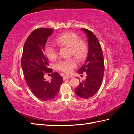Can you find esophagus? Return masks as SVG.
<instances>
[{"label": "esophagus", "instance_id": "obj_1", "mask_svg": "<svg viewBox=\"0 0 134 134\" xmlns=\"http://www.w3.org/2000/svg\"><path fill=\"white\" fill-rule=\"evenodd\" d=\"M70 78H72V76L71 75H65V76H63V79L64 80H66Z\"/></svg>", "mask_w": 134, "mask_h": 134}]
</instances>
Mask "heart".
I'll use <instances>...</instances> for the list:
<instances>
[{"instance_id": "1", "label": "heart", "mask_w": 134, "mask_h": 134, "mask_svg": "<svg viewBox=\"0 0 134 134\" xmlns=\"http://www.w3.org/2000/svg\"><path fill=\"white\" fill-rule=\"evenodd\" d=\"M55 42L59 46L69 47L70 54L80 60H83L87 55L88 47L86 43L79 40L78 36L72 32H66L60 35L55 39ZM44 52L48 59L52 61L55 60L58 56L56 48L49 44H47L44 47ZM76 65L75 59H68L60 61L56 64V68L65 73H69L72 69L76 66Z\"/></svg>"}]
</instances>
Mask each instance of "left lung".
<instances>
[{"mask_svg":"<svg viewBox=\"0 0 134 134\" xmlns=\"http://www.w3.org/2000/svg\"><path fill=\"white\" fill-rule=\"evenodd\" d=\"M88 39V52L85 63L78 70L79 74L86 72V78L75 89L80 98L88 99L98 92L102 84L104 64L102 48L94 34L85 28H81Z\"/></svg>","mask_w":134,"mask_h":134,"instance_id":"obj_1","label":"left lung"}]
</instances>
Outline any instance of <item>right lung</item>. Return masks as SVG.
<instances>
[{
  "instance_id": "right-lung-1",
  "label": "right lung",
  "mask_w": 134,
  "mask_h": 134,
  "mask_svg": "<svg viewBox=\"0 0 134 134\" xmlns=\"http://www.w3.org/2000/svg\"><path fill=\"white\" fill-rule=\"evenodd\" d=\"M54 29L40 28L34 30L24 44L22 68L27 84L32 93L38 99H53L58 95L63 78L58 72L51 73L50 80L43 78L44 72H52L48 68V59L44 54V47L48 37Z\"/></svg>"
}]
</instances>
